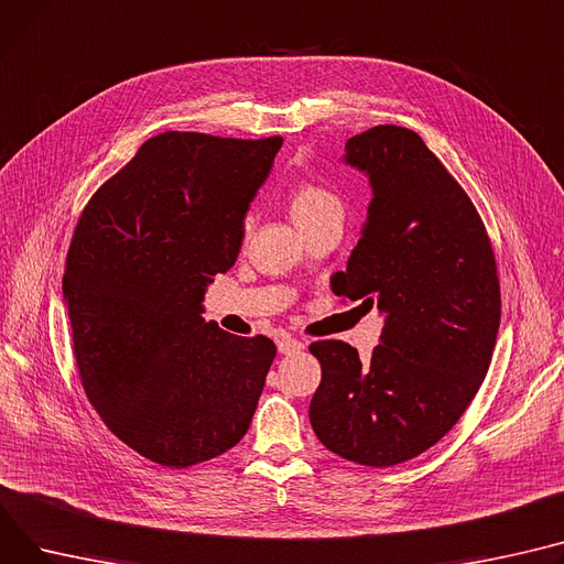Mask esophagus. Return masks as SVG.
I'll return each instance as SVG.
<instances>
[{"label": "esophagus", "mask_w": 564, "mask_h": 564, "mask_svg": "<svg viewBox=\"0 0 564 564\" xmlns=\"http://www.w3.org/2000/svg\"><path fill=\"white\" fill-rule=\"evenodd\" d=\"M304 347H306V345H304L302 340H296V337H292V335H281V337H279V351L285 354V356L299 354Z\"/></svg>", "instance_id": "esophagus-1"}]
</instances>
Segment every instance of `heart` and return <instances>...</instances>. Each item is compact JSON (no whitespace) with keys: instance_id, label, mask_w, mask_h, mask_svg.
Returning <instances> with one entry per match:
<instances>
[{"instance_id":"b5f03b06","label":"heart","mask_w":564,"mask_h":564,"mask_svg":"<svg viewBox=\"0 0 564 564\" xmlns=\"http://www.w3.org/2000/svg\"><path fill=\"white\" fill-rule=\"evenodd\" d=\"M290 213L299 227H308V224L326 217V215H343V204L337 199L328 187L315 183V181H304L296 183L290 193ZM245 231H249V219L245 221Z\"/></svg>"}]
</instances>
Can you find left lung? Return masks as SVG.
<instances>
[{
  "label": "left lung",
  "mask_w": 564,
  "mask_h": 564,
  "mask_svg": "<svg viewBox=\"0 0 564 564\" xmlns=\"http://www.w3.org/2000/svg\"><path fill=\"white\" fill-rule=\"evenodd\" d=\"M345 149L373 199L333 292L377 304L386 326L367 360L343 340L311 345L322 365L311 424L345 460L392 467L442 440L476 397L497 343L501 288L476 206L415 131L379 124Z\"/></svg>",
  "instance_id": "8db88e82"
}]
</instances>
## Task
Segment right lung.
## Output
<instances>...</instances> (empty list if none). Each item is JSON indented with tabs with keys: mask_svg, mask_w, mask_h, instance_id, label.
<instances>
[{
	"mask_svg": "<svg viewBox=\"0 0 564 564\" xmlns=\"http://www.w3.org/2000/svg\"><path fill=\"white\" fill-rule=\"evenodd\" d=\"M283 144L165 131L86 204L63 276L72 354L108 431L185 469L236 446L276 345L202 317L238 258L245 215Z\"/></svg>",
	"mask_w": 564,
	"mask_h": 564,
	"instance_id": "obj_1",
	"label": "right lung"
}]
</instances>
